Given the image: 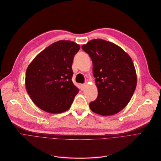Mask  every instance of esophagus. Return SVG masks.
<instances>
[{"label":"esophagus","mask_w":161,"mask_h":161,"mask_svg":"<svg viewBox=\"0 0 161 161\" xmlns=\"http://www.w3.org/2000/svg\"><path fill=\"white\" fill-rule=\"evenodd\" d=\"M85 84H81L80 85V89L81 91H83L85 89Z\"/></svg>","instance_id":"34e87169"}]
</instances>
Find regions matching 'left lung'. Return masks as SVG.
<instances>
[{
    "instance_id": "8db88e82",
    "label": "left lung",
    "mask_w": 161,
    "mask_h": 161,
    "mask_svg": "<svg viewBox=\"0 0 161 161\" xmlns=\"http://www.w3.org/2000/svg\"><path fill=\"white\" fill-rule=\"evenodd\" d=\"M82 49L92 61L98 97L91 109L102 116L116 114L130 102L136 86V74L130 56L120 47L103 39H92Z\"/></svg>"
}]
</instances>
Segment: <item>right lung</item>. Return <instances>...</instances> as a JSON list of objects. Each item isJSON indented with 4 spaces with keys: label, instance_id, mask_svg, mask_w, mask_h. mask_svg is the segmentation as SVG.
Instances as JSON below:
<instances>
[{
    "label": "right lung",
    "instance_id": "obj_1",
    "mask_svg": "<svg viewBox=\"0 0 161 161\" xmlns=\"http://www.w3.org/2000/svg\"><path fill=\"white\" fill-rule=\"evenodd\" d=\"M80 48L76 42L59 41L42 50L30 64L26 72V88L41 109L60 113L70 108L79 92L72 81V65Z\"/></svg>",
    "mask_w": 161,
    "mask_h": 161
}]
</instances>
